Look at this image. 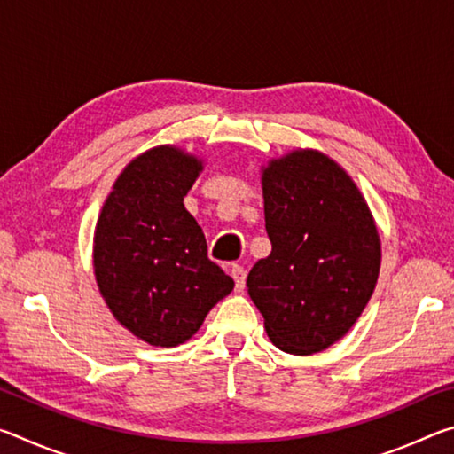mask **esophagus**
Listing matches in <instances>:
<instances>
[{"instance_id":"1","label":"esophagus","mask_w":454,"mask_h":454,"mask_svg":"<svg viewBox=\"0 0 454 454\" xmlns=\"http://www.w3.org/2000/svg\"><path fill=\"white\" fill-rule=\"evenodd\" d=\"M230 274H232V278L236 282V292H242L244 290V284H246V270L240 264H232L230 266Z\"/></svg>"}]
</instances>
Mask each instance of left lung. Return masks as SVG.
Returning a JSON list of instances; mask_svg holds the SVG:
<instances>
[{
    "mask_svg": "<svg viewBox=\"0 0 454 454\" xmlns=\"http://www.w3.org/2000/svg\"><path fill=\"white\" fill-rule=\"evenodd\" d=\"M262 174L270 256L246 286L274 347L296 356L326 350L355 326L380 272V236L363 192L318 150L268 160Z\"/></svg>",
    "mask_w": 454,
    "mask_h": 454,
    "instance_id": "8db88e82",
    "label": "left lung"
}]
</instances>
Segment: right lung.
Masks as SVG:
<instances>
[{"mask_svg": "<svg viewBox=\"0 0 454 454\" xmlns=\"http://www.w3.org/2000/svg\"><path fill=\"white\" fill-rule=\"evenodd\" d=\"M204 160L164 144L136 156L114 182L94 230V274L121 326L172 348L198 333L234 280L208 258L184 206Z\"/></svg>", "mask_w": 454, "mask_h": 454, "instance_id": "right-lung-1", "label": "right lung"}]
</instances>
